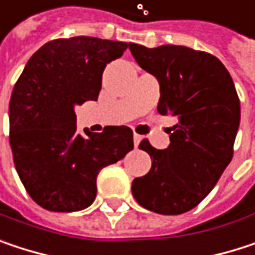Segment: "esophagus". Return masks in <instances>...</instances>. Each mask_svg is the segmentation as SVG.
Masks as SVG:
<instances>
[{"label": "esophagus", "instance_id": "1", "mask_svg": "<svg viewBox=\"0 0 255 255\" xmlns=\"http://www.w3.org/2000/svg\"><path fill=\"white\" fill-rule=\"evenodd\" d=\"M141 138H143V137H141V135H138V134H134V135H132V140H134V146H135V147L140 144Z\"/></svg>", "mask_w": 255, "mask_h": 255}]
</instances>
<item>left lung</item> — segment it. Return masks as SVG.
Masks as SVG:
<instances>
[{
	"label": "left lung",
	"instance_id": "8db88e82",
	"mask_svg": "<svg viewBox=\"0 0 255 255\" xmlns=\"http://www.w3.org/2000/svg\"><path fill=\"white\" fill-rule=\"evenodd\" d=\"M141 69L159 82L158 112L174 117L170 146L138 149L152 159L150 171L132 180V196L149 211L176 216L195 208L216 186L233 156L241 106L233 79L213 54L183 45L147 48L129 44Z\"/></svg>",
	"mask_w": 255,
	"mask_h": 255
}]
</instances>
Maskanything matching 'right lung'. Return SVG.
I'll return each mask as SVG.
<instances>
[{
  "label": "right lung",
  "instance_id": "1",
  "mask_svg": "<svg viewBox=\"0 0 255 255\" xmlns=\"http://www.w3.org/2000/svg\"><path fill=\"white\" fill-rule=\"evenodd\" d=\"M127 42L94 36L44 44L26 63L10 99V146L14 167L30 198L57 213L93 204L99 171L134 147L131 128L77 132L75 106L97 100L108 63Z\"/></svg>",
  "mask_w": 255,
  "mask_h": 255
}]
</instances>
